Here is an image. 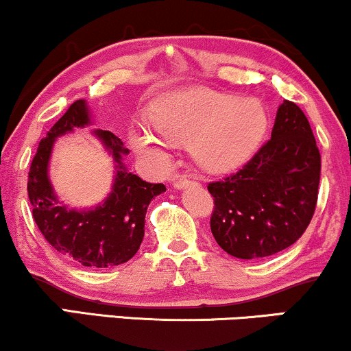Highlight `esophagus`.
<instances>
[{
  "label": "esophagus",
  "instance_id": "34e87169",
  "mask_svg": "<svg viewBox=\"0 0 351 351\" xmlns=\"http://www.w3.org/2000/svg\"><path fill=\"white\" fill-rule=\"evenodd\" d=\"M193 184H197L196 181L193 180H186V178H178L173 181V186H175L176 189H186L189 186H193Z\"/></svg>",
  "mask_w": 351,
  "mask_h": 351
}]
</instances>
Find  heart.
Returning <instances> with one entry per match:
<instances>
[{
    "mask_svg": "<svg viewBox=\"0 0 351 351\" xmlns=\"http://www.w3.org/2000/svg\"><path fill=\"white\" fill-rule=\"evenodd\" d=\"M149 119L164 141L178 145L189 143L197 165L210 173L232 171L247 163L268 130L267 111L258 99L209 88L162 96L152 104ZM129 142L152 163L167 162L165 142L150 129L132 125Z\"/></svg>",
    "mask_w": 351,
    "mask_h": 351,
    "instance_id": "b5f03b06",
    "label": "heart"
}]
</instances>
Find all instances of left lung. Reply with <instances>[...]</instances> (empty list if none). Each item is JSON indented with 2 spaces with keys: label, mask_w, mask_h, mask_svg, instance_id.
I'll list each match as a JSON object with an SVG mask.
<instances>
[{
  "label": "left lung",
  "mask_w": 351,
  "mask_h": 351,
  "mask_svg": "<svg viewBox=\"0 0 351 351\" xmlns=\"http://www.w3.org/2000/svg\"><path fill=\"white\" fill-rule=\"evenodd\" d=\"M319 181L320 154L309 121L285 99L271 138L242 170L209 183L210 230L219 247L242 260L291 247L314 216Z\"/></svg>",
  "instance_id": "obj_1"
}]
</instances>
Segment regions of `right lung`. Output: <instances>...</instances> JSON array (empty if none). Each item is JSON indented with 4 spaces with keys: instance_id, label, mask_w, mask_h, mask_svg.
Returning a JSON list of instances; mask_svg holds the SVG:
<instances>
[{
    "instance_id": "obj_1",
    "label": "right lung",
    "mask_w": 351,
    "mask_h": 351,
    "mask_svg": "<svg viewBox=\"0 0 351 351\" xmlns=\"http://www.w3.org/2000/svg\"><path fill=\"white\" fill-rule=\"evenodd\" d=\"M90 124L91 112L86 101H75L40 141L29 171L27 194L34 221L55 250L83 267L109 268L125 263L137 253L145 232L147 208L167 188L129 173L122 163L129 150L121 138L109 130L96 129L93 135L114 160L116 171L111 193L91 209H70L58 201L49 178L53 143L62 135Z\"/></svg>"
}]
</instances>
